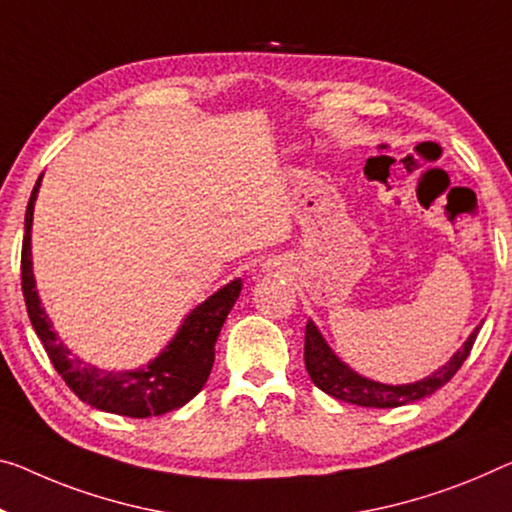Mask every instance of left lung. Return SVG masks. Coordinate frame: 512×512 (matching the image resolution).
Masks as SVG:
<instances>
[{
  "mask_svg": "<svg viewBox=\"0 0 512 512\" xmlns=\"http://www.w3.org/2000/svg\"><path fill=\"white\" fill-rule=\"evenodd\" d=\"M478 327L469 334L465 345L455 352L446 366L439 368L428 377H423L419 382L412 384H382L368 377H361L359 373L352 371L348 364H343L341 359L334 355V350L329 348L325 338H322L320 329L309 320L306 322V334H304V364L309 377L329 396L345 403L361 405V407H400L414 400L428 398L430 393L442 389L451 377L460 371V366L465 364L471 348H474Z\"/></svg>",
  "mask_w": 512,
  "mask_h": 512,
  "instance_id": "8db88e82",
  "label": "left lung"
}]
</instances>
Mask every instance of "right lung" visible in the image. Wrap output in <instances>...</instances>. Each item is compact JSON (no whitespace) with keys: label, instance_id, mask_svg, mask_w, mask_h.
<instances>
[{"label":"right lung","instance_id":"add662e5","mask_svg":"<svg viewBox=\"0 0 512 512\" xmlns=\"http://www.w3.org/2000/svg\"><path fill=\"white\" fill-rule=\"evenodd\" d=\"M41 178L43 176H38L27 203L20 270L29 320L41 338L54 371L64 377L70 391L86 405L102 412L130 416V419L160 416L190 403L208 382L212 361H215L217 336L235 300L240 297L242 279L226 283L206 302L192 309L167 348L146 366H139L135 371H100L86 364L61 343L38 300L34 270H31V222H34V203Z\"/></svg>","mask_w":512,"mask_h":512}]
</instances>
